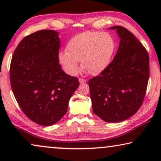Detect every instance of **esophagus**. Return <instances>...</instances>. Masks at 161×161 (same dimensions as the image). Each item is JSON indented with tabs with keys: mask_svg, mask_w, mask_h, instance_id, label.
Listing matches in <instances>:
<instances>
[{
	"mask_svg": "<svg viewBox=\"0 0 161 161\" xmlns=\"http://www.w3.org/2000/svg\"><path fill=\"white\" fill-rule=\"evenodd\" d=\"M79 83H86V80L85 79H83V78H79Z\"/></svg>",
	"mask_w": 161,
	"mask_h": 161,
	"instance_id": "1",
	"label": "esophagus"
}]
</instances>
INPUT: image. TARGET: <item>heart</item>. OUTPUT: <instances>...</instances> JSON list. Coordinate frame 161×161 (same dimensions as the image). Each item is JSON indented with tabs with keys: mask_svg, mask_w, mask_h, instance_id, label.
Listing matches in <instances>:
<instances>
[{
	"mask_svg": "<svg viewBox=\"0 0 161 161\" xmlns=\"http://www.w3.org/2000/svg\"><path fill=\"white\" fill-rule=\"evenodd\" d=\"M116 49V42L108 33L87 31L75 36L68 42L67 51L58 53V61L68 74L75 75L82 67L94 75L108 67Z\"/></svg>",
	"mask_w": 161,
	"mask_h": 161,
	"instance_id": "1",
	"label": "heart"
}]
</instances>
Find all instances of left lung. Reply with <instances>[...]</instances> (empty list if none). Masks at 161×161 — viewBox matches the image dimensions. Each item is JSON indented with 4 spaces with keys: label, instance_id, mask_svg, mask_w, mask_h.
<instances>
[{
    "label": "left lung",
    "instance_id": "8db88e82",
    "mask_svg": "<svg viewBox=\"0 0 161 161\" xmlns=\"http://www.w3.org/2000/svg\"><path fill=\"white\" fill-rule=\"evenodd\" d=\"M120 42L108 67L89 80L93 112L106 122L133 116L142 106L149 76V58L142 44L128 30L113 26Z\"/></svg>",
    "mask_w": 161,
    "mask_h": 161
}]
</instances>
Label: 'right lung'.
<instances>
[{"label": "right lung", "mask_w": 161, "mask_h": 161, "mask_svg": "<svg viewBox=\"0 0 161 161\" xmlns=\"http://www.w3.org/2000/svg\"><path fill=\"white\" fill-rule=\"evenodd\" d=\"M58 33L42 30L22 39L10 65V83L19 106L28 118L43 126L58 122L79 86L58 61Z\"/></svg>", "instance_id": "right-lung-1"}]
</instances>
